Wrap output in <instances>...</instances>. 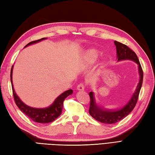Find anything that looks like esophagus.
Masks as SVG:
<instances>
[{
  "label": "esophagus",
  "mask_w": 155,
  "mask_h": 155,
  "mask_svg": "<svg viewBox=\"0 0 155 155\" xmlns=\"http://www.w3.org/2000/svg\"><path fill=\"white\" fill-rule=\"evenodd\" d=\"M84 88H85V86L83 84H80L78 86V87H77V90L78 91H84Z\"/></svg>",
  "instance_id": "esophagus-1"
}]
</instances>
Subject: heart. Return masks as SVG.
Instances as JSON below:
<instances>
[{"mask_svg":"<svg viewBox=\"0 0 155 155\" xmlns=\"http://www.w3.org/2000/svg\"><path fill=\"white\" fill-rule=\"evenodd\" d=\"M98 52L96 51V50H89V51L87 52L86 56H85L84 61L86 63H87V64H93V63L96 61L97 58H98Z\"/></svg>","mask_w":155,"mask_h":155,"instance_id":"obj_1","label":"heart"}]
</instances>
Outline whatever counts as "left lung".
<instances>
[{"label": "left lung", "instance_id": "1", "mask_svg": "<svg viewBox=\"0 0 155 155\" xmlns=\"http://www.w3.org/2000/svg\"><path fill=\"white\" fill-rule=\"evenodd\" d=\"M114 44L116 47V55H117V61L123 60H131L138 65V74H139V81L134 92L132 94L130 98L124 105L114 110H106L97 104L95 96L93 91H90L89 95L90 97V106L89 110L90 114L92 117L104 124H112L121 120L126 117L130 114L136 106L139 95L140 91L143 81V71L142 69L139 60L136 53L131 50L128 46L120 42L114 41Z\"/></svg>", "mask_w": 155, "mask_h": 155}]
</instances>
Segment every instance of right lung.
<instances>
[{
    "label": "right lung",
    "mask_w": 155,
    "mask_h": 155,
    "mask_svg": "<svg viewBox=\"0 0 155 155\" xmlns=\"http://www.w3.org/2000/svg\"><path fill=\"white\" fill-rule=\"evenodd\" d=\"M46 39V38H43L37 41H34L28 43L25 47L29 46L33 44L39 43L43 40ZM12 69H13V65L12 66L11 71V81L12 85V93H13L14 99L15 103L18 106V108L20 109L21 111L24 113L25 115L28 116L30 119L32 120L33 121L41 123V124H45V123H49L54 121L56 118H58L59 116L61 114L62 109H63V103H64V100L73 94V90L71 89L66 90L64 92L60 94V95L56 97L55 100L53 101V102L46 108H33L25 104L23 101H22L19 97L16 94L15 88L13 86V83H12Z\"/></svg>",
    "instance_id": "right-lung-1"
}]
</instances>
